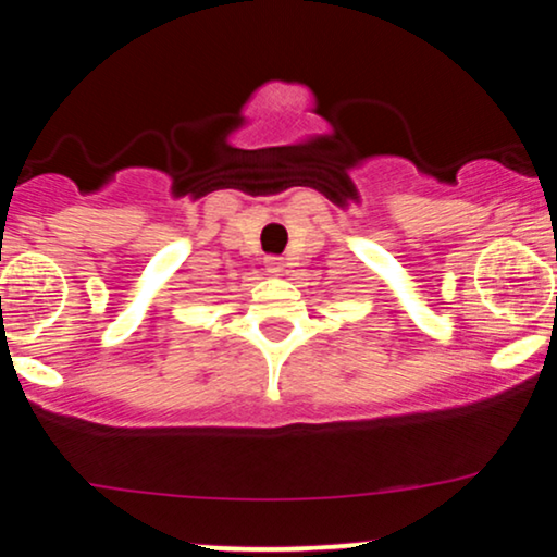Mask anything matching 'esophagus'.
Segmentation results:
<instances>
[{"instance_id": "obj_1", "label": "esophagus", "mask_w": 557, "mask_h": 557, "mask_svg": "<svg viewBox=\"0 0 557 557\" xmlns=\"http://www.w3.org/2000/svg\"><path fill=\"white\" fill-rule=\"evenodd\" d=\"M264 267H267V272L280 274V272L285 270V259L283 257H267L264 259Z\"/></svg>"}]
</instances>
